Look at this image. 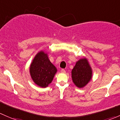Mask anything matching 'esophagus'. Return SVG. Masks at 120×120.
<instances>
[{
	"instance_id": "esophagus-1",
	"label": "esophagus",
	"mask_w": 120,
	"mask_h": 120,
	"mask_svg": "<svg viewBox=\"0 0 120 120\" xmlns=\"http://www.w3.org/2000/svg\"><path fill=\"white\" fill-rule=\"evenodd\" d=\"M61 73H63V74H64V73H65V70H64V69H62V70H61Z\"/></svg>"
}]
</instances>
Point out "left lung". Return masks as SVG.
Masks as SVG:
<instances>
[{
    "mask_svg": "<svg viewBox=\"0 0 120 120\" xmlns=\"http://www.w3.org/2000/svg\"><path fill=\"white\" fill-rule=\"evenodd\" d=\"M92 78V70L87 60L81 59L76 62L72 70V79L74 84L79 88L85 86Z\"/></svg>",
    "mask_w": 120,
    "mask_h": 120,
    "instance_id": "left-lung-1",
    "label": "left lung"
}]
</instances>
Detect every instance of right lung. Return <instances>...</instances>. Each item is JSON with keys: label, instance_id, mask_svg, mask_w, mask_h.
<instances>
[{"label": "right lung", "instance_id": "1", "mask_svg": "<svg viewBox=\"0 0 120 120\" xmlns=\"http://www.w3.org/2000/svg\"><path fill=\"white\" fill-rule=\"evenodd\" d=\"M57 69L49 60L47 53L38 52L30 67V73L34 82L41 87H46L52 81Z\"/></svg>", "mask_w": 120, "mask_h": 120}]
</instances>
